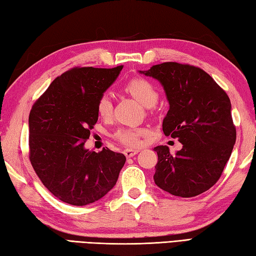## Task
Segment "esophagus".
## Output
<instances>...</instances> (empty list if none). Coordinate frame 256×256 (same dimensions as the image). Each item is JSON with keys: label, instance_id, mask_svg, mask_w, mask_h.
Segmentation results:
<instances>
[{"label": "esophagus", "instance_id": "34e87169", "mask_svg": "<svg viewBox=\"0 0 256 256\" xmlns=\"http://www.w3.org/2000/svg\"><path fill=\"white\" fill-rule=\"evenodd\" d=\"M138 150H132V148H126L124 150V155L126 157H132L138 153Z\"/></svg>", "mask_w": 256, "mask_h": 256}]
</instances>
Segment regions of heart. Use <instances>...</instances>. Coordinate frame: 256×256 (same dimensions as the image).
<instances>
[{"mask_svg":"<svg viewBox=\"0 0 256 256\" xmlns=\"http://www.w3.org/2000/svg\"><path fill=\"white\" fill-rule=\"evenodd\" d=\"M124 90L131 94L134 99L145 106H152L158 100V91L150 80L135 77L128 80L124 86ZM98 114L103 118H108L112 114V101L108 94H102L96 102ZM143 128H121L113 134V138L118 142L128 148H136L140 145V138L146 134Z\"/></svg>","mask_w":256,"mask_h":256,"instance_id":"1","label":"heart"}]
</instances>
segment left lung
Listing matches in <instances>:
<instances>
[{"label":"left lung","mask_w":256,"mask_h":256,"mask_svg":"<svg viewBox=\"0 0 256 256\" xmlns=\"http://www.w3.org/2000/svg\"><path fill=\"white\" fill-rule=\"evenodd\" d=\"M140 72L164 86L170 110L162 131L182 144L174 155L166 145L154 148L158 155L155 184L182 198L206 192L219 180L236 140L229 96L192 64L168 62Z\"/></svg>","instance_id":"obj_1"}]
</instances>
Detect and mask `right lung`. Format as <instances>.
Listing matches in <instances>:
<instances>
[{"label": "right lung", "instance_id": "1", "mask_svg": "<svg viewBox=\"0 0 256 256\" xmlns=\"http://www.w3.org/2000/svg\"><path fill=\"white\" fill-rule=\"evenodd\" d=\"M74 67L58 76L30 113V160L42 184L59 200L86 206L116 184L125 156L84 148L98 121L96 102L121 72Z\"/></svg>", "mask_w": 256, "mask_h": 256}]
</instances>
